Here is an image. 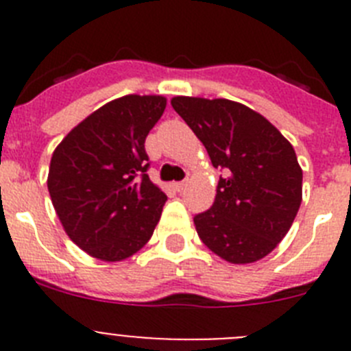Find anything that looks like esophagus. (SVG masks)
Masks as SVG:
<instances>
[{"label": "esophagus", "mask_w": 351, "mask_h": 351, "mask_svg": "<svg viewBox=\"0 0 351 351\" xmlns=\"http://www.w3.org/2000/svg\"><path fill=\"white\" fill-rule=\"evenodd\" d=\"M186 182L188 181H182V182H176V184H173V188H176V190L178 191H182L186 188Z\"/></svg>", "instance_id": "esophagus-1"}]
</instances>
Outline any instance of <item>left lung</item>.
Instances as JSON below:
<instances>
[{"label":"left lung","mask_w":351,"mask_h":351,"mask_svg":"<svg viewBox=\"0 0 351 351\" xmlns=\"http://www.w3.org/2000/svg\"><path fill=\"white\" fill-rule=\"evenodd\" d=\"M173 110L225 169L209 210L193 218L219 258L253 263L283 241L302 202V169L290 142L262 114L225 98L173 96Z\"/></svg>","instance_id":"obj_1"}]
</instances>
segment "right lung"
<instances>
[{
	"label": "right lung",
	"mask_w": 351,
	"mask_h": 351,
	"mask_svg": "<svg viewBox=\"0 0 351 351\" xmlns=\"http://www.w3.org/2000/svg\"><path fill=\"white\" fill-rule=\"evenodd\" d=\"M165 107L160 95L121 96L80 121L52 153V206L68 237L93 258H130L160 221L167 195L145 173L144 142Z\"/></svg>",
	"instance_id": "right-lung-1"
}]
</instances>
